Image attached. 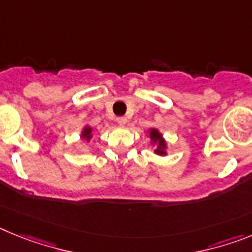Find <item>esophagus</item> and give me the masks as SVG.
Instances as JSON below:
<instances>
[{
  "mask_svg": "<svg viewBox=\"0 0 252 252\" xmlns=\"http://www.w3.org/2000/svg\"><path fill=\"white\" fill-rule=\"evenodd\" d=\"M116 121H117V124H119L120 126H124V125H126V122H127V119L122 116V117H117V119H116Z\"/></svg>",
  "mask_w": 252,
  "mask_h": 252,
  "instance_id": "1",
  "label": "esophagus"
}]
</instances>
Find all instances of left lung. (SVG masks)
I'll list each match as a JSON object with an SVG mask.
<instances>
[{
  "instance_id": "8db88e82",
  "label": "left lung",
  "mask_w": 252,
  "mask_h": 252,
  "mask_svg": "<svg viewBox=\"0 0 252 252\" xmlns=\"http://www.w3.org/2000/svg\"><path fill=\"white\" fill-rule=\"evenodd\" d=\"M150 140L153 144H157L158 148L154 150V153L158 155H166V142L162 139V135L157 130V128H150L149 130Z\"/></svg>"
}]
</instances>
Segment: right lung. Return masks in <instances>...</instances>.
Returning <instances> with one entry per match:
<instances>
[{
	"label": "right lung",
	"instance_id": "add662e5",
	"mask_svg": "<svg viewBox=\"0 0 252 252\" xmlns=\"http://www.w3.org/2000/svg\"><path fill=\"white\" fill-rule=\"evenodd\" d=\"M92 133H93V128L91 127V126H86V127L83 128V131H82L81 137H82V139L87 140V141H90V140L92 139V136H93Z\"/></svg>",
	"mask_w": 252,
	"mask_h": 252
}]
</instances>
